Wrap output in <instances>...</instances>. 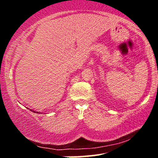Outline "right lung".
I'll use <instances>...</instances> for the list:
<instances>
[{
	"mask_svg": "<svg viewBox=\"0 0 158 158\" xmlns=\"http://www.w3.org/2000/svg\"><path fill=\"white\" fill-rule=\"evenodd\" d=\"M30 110H31V111H32V112H34V113H38V114H41V113H40V112H37V111H35V110H32V109H30Z\"/></svg>",
	"mask_w": 158,
	"mask_h": 158,
	"instance_id": "obj_1",
	"label": "right lung"
}]
</instances>
